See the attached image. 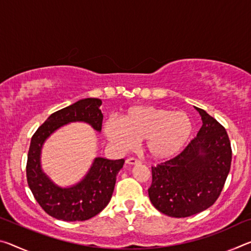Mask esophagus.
Masks as SVG:
<instances>
[{"label": "esophagus", "mask_w": 251, "mask_h": 251, "mask_svg": "<svg viewBox=\"0 0 251 251\" xmlns=\"http://www.w3.org/2000/svg\"><path fill=\"white\" fill-rule=\"evenodd\" d=\"M126 164L128 165H137V164H141V160L135 158V157H130V158H127L126 159Z\"/></svg>", "instance_id": "34e87169"}]
</instances>
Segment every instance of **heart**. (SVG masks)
<instances>
[{
  "instance_id": "1",
  "label": "heart",
  "mask_w": 251,
  "mask_h": 251,
  "mask_svg": "<svg viewBox=\"0 0 251 251\" xmlns=\"http://www.w3.org/2000/svg\"><path fill=\"white\" fill-rule=\"evenodd\" d=\"M193 133V123L182 112H172L155 106H133L121 121L108 120L104 134L120 151L134 148L143 141L148 155L154 159H167L177 155Z\"/></svg>"
}]
</instances>
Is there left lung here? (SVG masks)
Instances as JSON below:
<instances>
[{"instance_id":"1","label":"left lung","mask_w":251,"mask_h":251,"mask_svg":"<svg viewBox=\"0 0 251 251\" xmlns=\"http://www.w3.org/2000/svg\"><path fill=\"white\" fill-rule=\"evenodd\" d=\"M202 126L179 155L151 167L148 195L157 210L184 218L217 201L230 171L231 146L225 127L196 107Z\"/></svg>"}]
</instances>
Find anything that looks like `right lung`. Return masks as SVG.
Wrapping results in <instances>:
<instances>
[{
    "mask_svg": "<svg viewBox=\"0 0 251 251\" xmlns=\"http://www.w3.org/2000/svg\"><path fill=\"white\" fill-rule=\"evenodd\" d=\"M100 99H85L53 113L35 134L29 145L26 178L34 198L46 214L64 222H83L104 209L112 198L116 176L124 159L110 160L96 157L90 171L82 180L71 187H59L42 171L41 151L43 144L59 127L74 122L90 124L97 131L101 130Z\"/></svg>",
    "mask_w": 251,
    "mask_h": 251,
    "instance_id": "1",
    "label": "right lung"
}]
</instances>
